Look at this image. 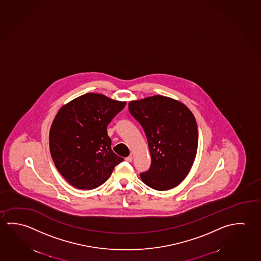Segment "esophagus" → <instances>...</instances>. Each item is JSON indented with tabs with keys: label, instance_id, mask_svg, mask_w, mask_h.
I'll return each instance as SVG.
<instances>
[{
	"label": "esophagus",
	"instance_id": "1",
	"mask_svg": "<svg viewBox=\"0 0 261 261\" xmlns=\"http://www.w3.org/2000/svg\"><path fill=\"white\" fill-rule=\"evenodd\" d=\"M132 155H129V156H127V158H125V161H127V162H132Z\"/></svg>",
	"mask_w": 261,
	"mask_h": 261
}]
</instances>
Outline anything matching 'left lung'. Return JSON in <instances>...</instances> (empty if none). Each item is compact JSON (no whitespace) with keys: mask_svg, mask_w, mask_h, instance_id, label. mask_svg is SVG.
Instances as JSON below:
<instances>
[{"mask_svg":"<svg viewBox=\"0 0 261 261\" xmlns=\"http://www.w3.org/2000/svg\"><path fill=\"white\" fill-rule=\"evenodd\" d=\"M128 109L145 131L152 159L149 170L140 174L142 181L159 191L175 188L197 155L198 130L192 112L163 95L131 101Z\"/></svg>","mask_w":261,"mask_h":261,"instance_id":"1","label":"left lung"}]
</instances>
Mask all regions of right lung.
<instances>
[{
	"label": "right lung",
	"mask_w": 261,
	"mask_h": 261,
	"mask_svg": "<svg viewBox=\"0 0 261 261\" xmlns=\"http://www.w3.org/2000/svg\"><path fill=\"white\" fill-rule=\"evenodd\" d=\"M103 94H84L61 107L49 133L53 161L79 189L103 184L124 158L113 152L107 125L125 106Z\"/></svg>",
	"instance_id": "1"
}]
</instances>
